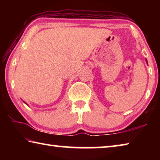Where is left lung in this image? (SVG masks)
Instances as JSON below:
<instances>
[{"instance_id": "obj_1", "label": "left lung", "mask_w": 160, "mask_h": 160, "mask_svg": "<svg viewBox=\"0 0 160 160\" xmlns=\"http://www.w3.org/2000/svg\"><path fill=\"white\" fill-rule=\"evenodd\" d=\"M146 63H148V61H147V59H146Z\"/></svg>"}]
</instances>
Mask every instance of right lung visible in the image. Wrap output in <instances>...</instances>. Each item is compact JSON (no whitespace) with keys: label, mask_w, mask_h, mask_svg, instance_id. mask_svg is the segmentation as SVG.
I'll list each match as a JSON object with an SVG mask.
<instances>
[{"label":"right lung","mask_w":160,"mask_h":160,"mask_svg":"<svg viewBox=\"0 0 160 160\" xmlns=\"http://www.w3.org/2000/svg\"><path fill=\"white\" fill-rule=\"evenodd\" d=\"M23 102H24V103H25V104H27V105H28V104H27V103H26L25 102H24V101H23Z\"/></svg>","instance_id":"obj_1"}]
</instances>
